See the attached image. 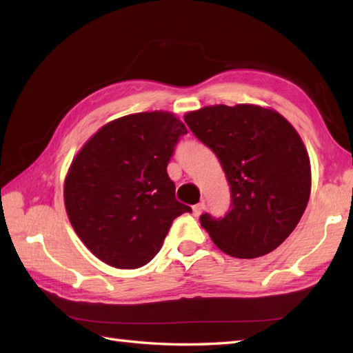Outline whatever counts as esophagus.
I'll list each match as a JSON object with an SVG mask.
<instances>
[{"instance_id": "obj_1", "label": "esophagus", "mask_w": 353, "mask_h": 353, "mask_svg": "<svg viewBox=\"0 0 353 353\" xmlns=\"http://www.w3.org/2000/svg\"><path fill=\"white\" fill-rule=\"evenodd\" d=\"M205 201H200V203H197V205H194L192 206V214H194V216H199L201 212H203V209H205Z\"/></svg>"}]
</instances>
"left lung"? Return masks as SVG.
<instances>
[{
    "label": "left lung",
    "mask_w": 353,
    "mask_h": 353,
    "mask_svg": "<svg viewBox=\"0 0 353 353\" xmlns=\"http://www.w3.org/2000/svg\"><path fill=\"white\" fill-rule=\"evenodd\" d=\"M185 123L219 157L230 190L228 212L201 214V228L234 258L277 249L301 221L311 191L310 157L294 127L253 104L203 108Z\"/></svg>",
    "instance_id": "1"
}]
</instances>
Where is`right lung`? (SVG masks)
Wrapping results in <instances>:
<instances>
[{"label":"right lung","instance_id":"add662e5","mask_svg":"<svg viewBox=\"0 0 353 353\" xmlns=\"http://www.w3.org/2000/svg\"><path fill=\"white\" fill-rule=\"evenodd\" d=\"M188 133L168 112L106 124L72 161L65 206L81 241L115 268H139L161 250L171 223L192 209L176 199L167 167Z\"/></svg>","mask_w":353,"mask_h":353}]
</instances>
